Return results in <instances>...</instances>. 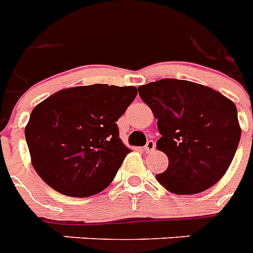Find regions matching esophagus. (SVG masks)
Wrapping results in <instances>:
<instances>
[{
    "label": "esophagus",
    "instance_id": "34e87169",
    "mask_svg": "<svg viewBox=\"0 0 253 253\" xmlns=\"http://www.w3.org/2000/svg\"><path fill=\"white\" fill-rule=\"evenodd\" d=\"M155 148H156V143H155V141L149 140L147 143V144H145L144 149H145V152H147V153H149V152L155 151Z\"/></svg>",
    "mask_w": 253,
    "mask_h": 253
}]
</instances>
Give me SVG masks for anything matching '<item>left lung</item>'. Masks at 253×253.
Returning <instances> with one entry per match:
<instances>
[{"label": "left lung", "instance_id": "1", "mask_svg": "<svg viewBox=\"0 0 253 253\" xmlns=\"http://www.w3.org/2000/svg\"><path fill=\"white\" fill-rule=\"evenodd\" d=\"M157 120V149L169 159L156 178L170 192L208 190L229 169L240 140L237 106L219 92L179 79H162L137 88Z\"/></svg>", "mask_w": 253, "mask_h": 253}]
</instances>
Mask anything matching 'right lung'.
Returning a JSON list of instances; mask_svg holds the SVG:
<instances>
[{
  "instance_id": "obj_1",
  "label": "right lung",
  "mask_w": 253,
  "mask_h": 253,
  "mask_svg": "<svg viewBox=\"0 0 253 253\" xmlns=\"http://www.w3.org/2000/svg\"><path fill=\"white\" fill-rule=\"evenodd\" d=\"M136 94L135 87L92 84L55 92L35 106L24 133L41 179L74 198L105 190L131 152L116 122Z\"/></svg>"
}]
</instances>
